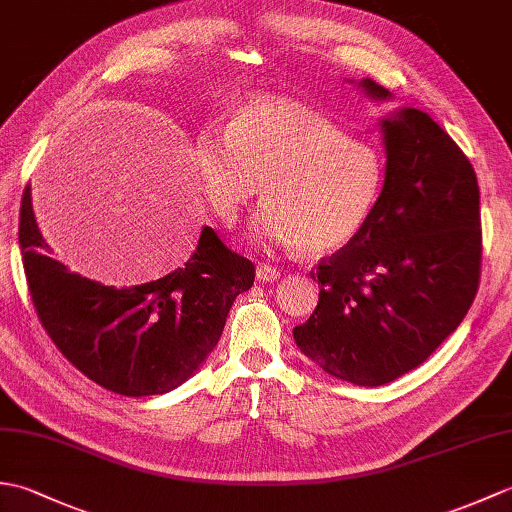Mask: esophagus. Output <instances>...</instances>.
I'll list each match as a JSON object with an SVG mask.
<instances>
[{
    "label": "esophagus",
    "instance_id": "34e87169",
    "mask_svg": "<svg viewBox=\"0 0 512 512\" xmlns=\"http://www.w3.org/2000/svg\"><path fill=\"white\" fill-rule=\"evenodd\" d=\"M279 277H281L279 268L270 266V264H259L257 266V279L259 281H270V284H273V281H277Z\"/></svg>",
    "mask_w": 512,
    "mask_h": 512
}]
</instances>
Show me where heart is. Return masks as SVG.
<instances>
[{"label":"heart","mask_w":512,"mask_h":512,"mask_svg":"<svg viewBox=\"0 0 512 512\" xmlns=\"http://www.w3.org/2000/svg\"><path fill=\"white\" fill-rule=\"evenodd\" d=\"M200 189L224 224H235L264 195L255 235L323 257L363 231L385 184L383 154L328 118L281 99L239 107L226 132L206 129L193 143Z\"/></svg>","instance_id":"obj_1"}]
</instances>
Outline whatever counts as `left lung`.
I'll use <instances>...</instances> for the list:
<instances>
[{
	"label": "left lung",
	"mask_w": 512,
	"mask_h": 512,
	"mask_svg": "<svg viewBox=\"0 0 512 512\" xmlns=\"http://www.w3.org/2000/svg\"><path fill=\"white\" fill-rule=\"evenodd\" d=\"M369 99L391 92L358 81ZM385 184L365 228L317 268L319 306L292 330L323 372L378 387L436 352L480 286V187L462 149L427 112L380 118Z\"/></svg>",
	"instance_id": "1"
}]
</instances>
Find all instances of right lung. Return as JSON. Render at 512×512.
<instances>
[{"label":"right lung","mask_w":512,"mask_h":512,"mask_svg":"<svg viewBox=\"0 0 512 512\" xmlns=\"http://www.w3.org/2000/svg\"><path fill=\"white\" fill-rule=\"evenodd\" d=\"M30 187L19 246L37 317L68 361L121 396H158L189 380L213 352L237 295L255 281L250 259L204 226L187 264L138 286H105L50 257Z\"/></svg>","instance_id":"1"}]
</instances>
